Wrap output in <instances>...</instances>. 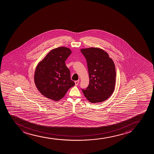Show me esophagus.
Returning <instances> with one entry per match:
<instances>
[{
  "instance_id": "1",
  "label": "esophagus",
  "mask_w": 154,
  "mask_h": 154,
  "mask_svg": "<svg viewBox=\"0 0 154 154\" xmlns=\"http://www.w3.org/2000/svg\"><path fill=\"white\" fill-rule=\"evenodd\" d=\"M79 84V81H75V85L77 86L78 85V84Z\"/></svg>"
}]
</instances>
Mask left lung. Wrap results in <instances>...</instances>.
Wrapping results in <instances>:
<instances>
[{"mask_svg":"<svg viewBox=\"0 0 154 154\" xmlns=\"http://www.w3.org/2000/svg\"><path fill=\"white\" fill-rule=\"evenodd\" d=\"M86 59L89 84L82 89L85 97L90 103L105 101L115 90L116 68L114 62L108 53L99 48L81 49Z\"/></svg>","mask_w":154,"mask_h":154,"instance_id":"obj_1","label":"left lung"}]
</instances>
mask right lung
Instances as JSON below:
<instances>
[{
  "instance_id": "1",
  "label": "right lung",
  "mask_w": 154,
  "mask_h": 154,
  "mask_svg": "<svg viewBox=\"0 0 154 154\" xmlns=\"http://www.w3.org/2000/svg\"><path fill=\"white\" fill-rule=\"evenodd\" d=\"M71 53V50L64 47L53 49L37 65L34 82L37 89L45 97L59 101L75 85L65 65Z\"/></svg>"
}]
</instances>
